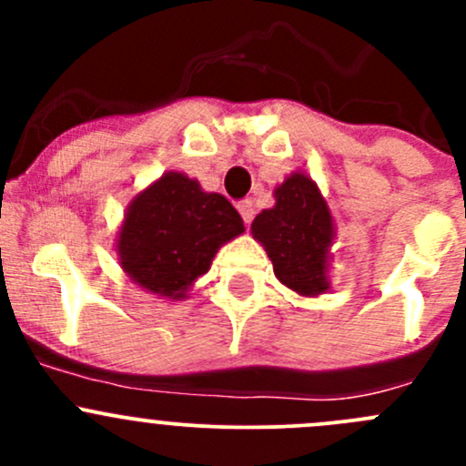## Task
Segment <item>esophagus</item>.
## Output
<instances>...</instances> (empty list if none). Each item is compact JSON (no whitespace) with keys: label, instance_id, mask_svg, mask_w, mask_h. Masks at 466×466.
<instances>
[{"label":"esophagus","instance_id":"esophagus-1","mask_svg":"<svg viewBox=\"0 0 466 466\" xmlns=\"http://www.w3.org/2000/svg\"><path fill=\"white\" fill-rule=\"evenodd\" d=\"M237 209H238V214H241L243 223L250 225L252 218H255V205H252V200H248V198L241 200V203L237 205Z\"/></svg>","mask_w":466,"mask_h":466}]
</instances>
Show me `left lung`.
Returning <instances> with one entry per match:
<instances>
[{
    "label": "left lung",
    "instance_id": "1",
    "mask_svg": "<svg viewBox=\"0 0 466 466\" xmlns=\"http://www.w3.org/2000/svg\"><path fill=\"white\" fill-rule=\"evenodd\" d=\"M275 200L272 209L252 220V234L266 248L281 284L299 295L324 293L333 223L316 182L293 173L277 187Z\"/></svg>",
    "mask_w": 466,
    "mask_h": 466
}]
</instances>
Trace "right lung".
<instances>
[{"mask_svg":"<svg viewBox=\"0 0 466 466\" xmlns=\"http://www.w3.org/2000/svg\"><path fill=\"white\" fill-rule=\"evenodd\" d=\"M225 196L205 194L185 173H167L128 207L116 250L130 279L168 299L209 270L216 250L243 232Z\"/></svg>","mask_w":466,"mask_h":466,"instance_id":"1","label":"right lung"}]
</instances>
